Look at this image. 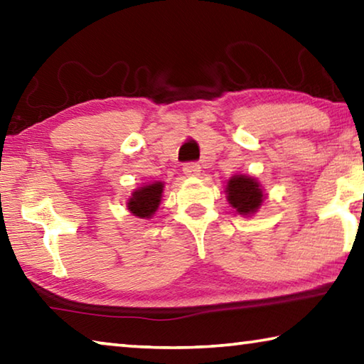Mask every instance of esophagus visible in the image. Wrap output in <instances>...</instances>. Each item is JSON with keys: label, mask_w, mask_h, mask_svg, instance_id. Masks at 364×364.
Listing matches in <instances>:
<instances>
[{"label": "esophagus", "mask_w": 364, "mask_h": 364, "mask_svg": "<svg viewBox=\"0 0 364 364\" xmlns=\"http://www.w3.org/2000/svg\"><path fill=\"white\" fill-rule=\"evenodd\" d=\"M183 171H184V175H186V176H199L200 175V165H197L194 162L186 164L183 167Z\"/></svg>", "instance_id": "34e87169"}]
</instances>
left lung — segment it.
Returning <instances> with one entry per match:
<instances>
[{"instance_id": "1", "label": "left lung", "mask_w": 364, "mask_h": 364, "mask_svg": "<svg viewBox=\"0 0 364 364\" xmlns=\"http://www.w3.org/2000/svg\"><path fill=\"white\" fill-rule=\"evenodd\" d=\"M226 199L242 217H252L262 207L267 194L257 178L249 175H234L226 183Z\"/></svg>"}]
</instances>
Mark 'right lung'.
<instances>
[{
  "label": "right lung",
  "mask_w": 364,
  "mask_h": 364,
  "mask_svg": "<svg viewBox=\"0 0 364 364\" xmlns=\"http://www.w3.org/2000/svg\"><path fill=\"white\" fill-rule=\"evenodd\" d=\"M164 188L165 184L162 181H154L134 189L127 202L128 210L138 218H152L162 200Z\"/></svg>",
  "instance_id": "add662e5"
}]
</instances>
